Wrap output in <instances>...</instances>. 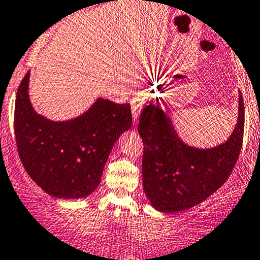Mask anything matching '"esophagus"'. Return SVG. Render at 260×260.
Instances as JSON below:
<instances>
[{
    "mask_svg": "<svg viewBox=\"0 0 260 260\" xmlns=\"http://www.w3.org/2000/svg\"><path fill=\"white\" fill-rule=\"evenodd\" d=\"M143 105H145V96L142 94H136L133 96L132 102H131V107H132V114L135 118V124H137L138 118H140L141 110H142Z\"/></svg>",
    "mask_w": 260,
    "mask_h": 260,
    "instance_id": "obj_1",
    "label": "esophagus"
}]
</instances>
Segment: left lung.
<instances>
[{
  "instance_id": "1",
  "label": "left lung",
  "mask_w": 260,
  "mask_h": 260,
  "mask_svg": "<svg viewBox=\"0 0 260 260\" xmlns=\"http://www.w3.org/2000/svg\"><path fill=\"white\" fill-rule=\"evenodd\" d=\"M138 132L143 141V189L151 205L168 213L188 210L207 200L233 173L244 137L243 95L238 124L217 147L201 150L181 142L158 102L143 108Z\"/></svg>"
}]
</instances>
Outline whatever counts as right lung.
Masks as SVG:
<instances>
[{
    "instance_id": "obj_1",
    "label": "right lung",
    "mask_w": 260,
    "mask_h": 260,
    "mask_svg": "<svg viewBox=\"0 0 260 260\" xmlns=\"http://www.w3.org/2000/svg\"><path fill=\"white\" fill-rule=\"evenodd\" d=\"M29 71L20 82L14 127L17 152L30 178L57 198H84L96 189L114 142L132 125L131 105L107 99L67 122L37 114L27 94Z\"/></svg>"
}]
</instances>
